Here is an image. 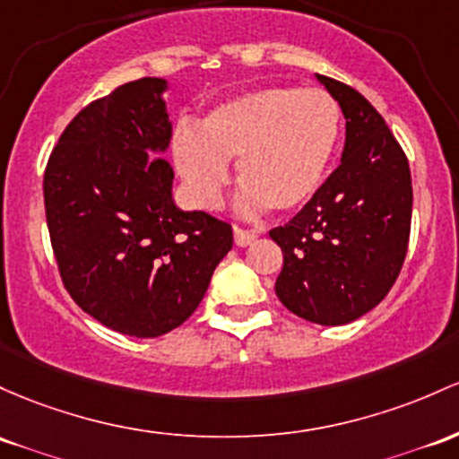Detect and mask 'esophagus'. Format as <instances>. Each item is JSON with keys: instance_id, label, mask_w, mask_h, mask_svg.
I'll use <instances>...</instances> for the list:
<instances>
[{"instance_id": "obj_1", "label": "esophagus", "mask_w": 459, "mask_h": 459, "mask_svg": "<svg viewBox=\"0 0 459 459\" xmlns=\"http://www.w3.org/2000/svg\"><path fill=\"white\" fill-rule=\"evenodd\" d=\"M233 235H235V244H238V246H248V244H253V241L256 239L255 230L241 229V226H238V224L233 226Z\"/></svg>"}]
</instances>
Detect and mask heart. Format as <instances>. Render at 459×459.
Returning <instances> with one entry per match:
<instances>
[{
  "instance_id": "heart-1",
  "label": "heart",
  "mask_w": 459,
  "mask_h": 459,
  "mask_svg": "<svg viewBox=\"0 0 459 459\" xmlns=\"http://www.w3.org/2000/svg\"><path fill=\"white\" fill-rule=\"evenodd\" d=\"M340 134V102L326 89L268 87L209 110L198 130L180 126L172 152L198 206L218 204L238 159L246 211H294L318 194Z\"/></svg>"
}]
</instances>
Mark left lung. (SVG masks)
I'll return each mask as SVG.
<instances>
[{
  "instance_id": "1",
  "label": "left lung",
  "mask_w": 459,
  "mask_h": 459,
  "mask_svg": "<svg viewBox=\"0 0 459 459\" xmlns=\"http://www.w3.org/2000/svg\"><path fill=\"white\" fill-rule=\"evenodd\" d=\"M346 119L342 163L287 224L276 296L291 314L337 326L368 314L399 279L410 244L411 174L401 143L359 91L318 75Z\"/></svg>"
}]
</instances>
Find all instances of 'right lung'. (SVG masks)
<instances>
[{
	"instance_id": "right-lung-1",
	"label": "right lung",
	"mask_w": 459,
	"mask_h": 459,
	"mask_svg": "<svg viewBox=\"0 0 459 459\" xmlns=\"http://www.w3.org/2000/svg\"><path fill=\"white\" fill-rule=\"evenodd\" d=\"M165 80L141 78L93 100L67 124L43 176L60 279L75 305L117 333L183 325L233 248L229 221L180 211L160 154L172 124Z\"/></svg>"
}]
</instances>
